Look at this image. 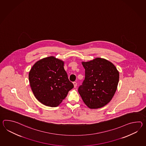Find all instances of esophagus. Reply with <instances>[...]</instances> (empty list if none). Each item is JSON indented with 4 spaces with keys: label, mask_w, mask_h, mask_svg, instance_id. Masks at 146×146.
Returning <instances> with one entry per match:
<instances>
[{
    "label": "esophagus",
    "mask_w": 146,
    "mask_h": 146,
    "mask_svg": "<svg viewBox=\"0 0 146 146\" xmlns=\"http://www.w3.org/2000/svg\"><path fill=\"white\" fill-rule=\"evenodd\" d=\"M73 84H74V88H76V86H77V83L74 82H73Z\"/></svg>",
    "instance_id": "1"
}]
</instances>
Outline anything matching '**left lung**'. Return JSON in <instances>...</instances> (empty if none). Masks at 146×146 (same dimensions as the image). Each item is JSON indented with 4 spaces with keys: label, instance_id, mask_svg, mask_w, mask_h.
I'll use <instances>...</instances> for the list:
<instances>
[{
    "label": "left lung",
    "instance_id": "8db88e82",
    "mask_svg": "<svg viewBox=\"0 0 146 146\" xmlns=\"http://www.w3.org/2000/svg\"><path fill=\"white\" fill-rule=\"evenodd\" d=\"M85 79L78 92L85 104L92 109L103 107L113 97L119 75L112 63L105 59L95 58L82 62Z\"/></svg>",
    "mask_w": 146,
    "mask_h": 146
}]
</instances>
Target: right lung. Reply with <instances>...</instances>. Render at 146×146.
<instances>
[{
	"label": "right lung",
	"instance_id": "right-lung-1",
	"mask_svg": "<svg viewBox=\"0 0 146 146\" xmlns=\"http://www.w3.org/2000/svg\"><path fill=\"white\" fill-rule=\"evenodd\" d=\"M63 66L62 61L50 56L36 62L29 72V80L33 94L45 106H58L74 88Z\"/></svg>",
	"mask_w": 146,
	"mask_h": 146
}]
</instances>
